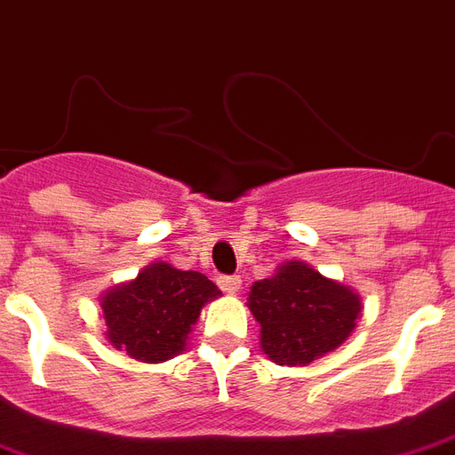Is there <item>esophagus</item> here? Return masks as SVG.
<instances>
[{
    "label": "esophagus",
    "mask_w": 455,
    "mask_h": 455,
    "mask_svg": "<svg viewBox=\"0 0 455 455\" xmlns=\"http://www.w3.org/2000/svg\"><path fill=\"white\" fill-rule=\"evenodd\" d=\"M219 287L224 289V291H228V294H234V291L241 289V277H238V275H221V277H219Z\"/></svg>",
    "instance_id": "34e87169"
}]
</instances>
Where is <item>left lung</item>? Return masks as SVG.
<instances>
[{
  "label": "left lung",
  "instance_id": "8db88e82",
  "mask_svg": "<svg viewBox=\"0 0 455 455\" xmlns=\"http://www.w3.org/2000/svg\"><path fill=\"white\" fill-rule=\"evenodd\" d=\"M248 308L260 323L265 355L277 364L304 366L349 338L362 301L304 262H287L275 277L255 282Z\"/></svg>",
  "mask_w": 455,
  "mask_h": 455
}]
</instances>
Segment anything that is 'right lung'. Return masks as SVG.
<instances>
[{"label": "right lung", "instance_id": "add662e5", "mask_svg": "<svg viewBox=\"0 0 455 455\" xmlns=\"http://www.w3.org/2000/svg\"><path fill=\"white\" fill-rule=\"evenodd\" d=\"M219 294L217 284L200 272L154 262L134 282L103 296L106 335L132 359L166 362L183 352L202 306Z\"/></svg>", "mask_w": 455, "mask_h": 455}]
</instances>
